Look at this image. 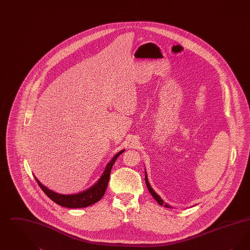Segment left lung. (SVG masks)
Returning <instances> with one entry per match:
<instances>
[{"mask_svg":"<svg viewBox=\"0 0 250 250\" xmlns=\"http://www.w3.org/2000/svg\"><path fill=\"white\" fill-rule=\"evenodd\" d=\"M145 183H146V186H147V188H148V190L149 192L151 193V195L155 198V201L158 202V204H160V205H164L166 208H170L167 203H164V202L161 200V198L155 193L154 189L151 188V186H150V184H149V182H148V178H147V175H146V173H145Z\"/></svg>","mask_w":250,"mask_h":250,"instance_id":"left-lung-1","label":"left lung"}]
</instances>
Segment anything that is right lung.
I'll return each mask as SVG.
<instances>
[{"label": "right lung", "instance_id": "1", "mask_svg": "<svg viewBox=\"0 0 250 250\" xmlns=\"http://www.w3.org/2000/svg\"><path fill=\"white\" fill-rule=\"evenodd\" d=\"M122 153H124V150L114 155V157L109 161V163L106 167L102 176L95 183V185H94L91 188L83 191L82 193L75 194V195L58 194L56 192H53L50 189H48V188L44 187L36 178V182H37L38 186L40 187V188L45 192V194L48 196V198L55 203L61 205V206L67 207V208H83V207H87L89 205H92L95 202L100 201L101 198L104 196L105 191L107 189L111 167L113 166L114 162L116 161V159L118 158V156Z\"/></svg>", "mask_w": 250, "mask_h": 250}]
</instances>
